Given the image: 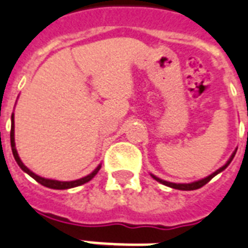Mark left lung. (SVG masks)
Returning <instances> with one entry per match:
<instances>
[{"instance_id": "1", "label": "left lung", "mask_w": 248, "mask_h": 248, "mask_svg": "<svg viewBox=\"0 0 248 248\" xmlns=\"http://www.w3.org/2000/svg\"><path fill=\"white\" fill-rule=\"evenodd\" d=\"M235 152H237V151H234V154L232 155V157H230L229 160H228V162H226V164H225V165L222 166V168H220V169H218V170H216V171H215V173H212V174H211V175H208L207 178L200 179V181H198V182H192V183H171V182H166V181H162V179L157 178V177H155V175H152V177H154V178L156 179L157 182L162 183V185H165V186L171 187V188H177V190H183V191H191V190H198V188H200V187H203L204 185H207V183L209 182V181H211V179H212L213 177H215V175H217V174H218V173H220V171H222V170H224V169H226V168H228V165H229L230 162H232V160H233V158H234V156H235Z\"/></svg>"}]
</instances>
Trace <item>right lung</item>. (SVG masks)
<instances>
[{"label": "right lung", "mask_w": 248, "mask_h": 248, "mask_svg": "<svg viewBox=\"0 0 248 248\" xmlns=\"http://www.w3.org/2000/svg\"><path fill=\"white\" fill-rule=\"evenodd\" d=\"M10 143H11V151H13V155H14V158L16 164L20 166V169L26 171L28 175H31L32 178L35 179L36 182H39L40 185L43 186L48 187V188H54V190H66V188H73V187H77V186H80V185H84L87 183L88 181L93 178L94 175L97 174V171L100 170L101 165H99L96 169L88 174L87 177H83L80 179H77V181H71V182H61V181H54V179H46V178H43V177H39V175H36L35 173H32L31 170L28 169L27 166L24 165L23 162L20 161V158L18 156V152H16V148H15V140H14V114L11 116V131H10Z\"/></svg>", "instance_id": "obj_1"}]
</instances>
